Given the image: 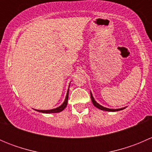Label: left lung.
<instances>
[{"label":"left lung","mask_w":152,"mask_h":152,"mask_svg":"<svg viewBox=\"0 0 152 152\" xmlns=\"http://www.w3.org/2000/svg\"><path fill=\"white\" fill-rule=\"evenodd\" d=\"M90 96H91V101H92V102H93V105H94L96 107H97V108H99V110H104V111H108V112H116V111H120V110H124V109L126 108V107H123V108H120V109L107 108V107H103V106L100 105L99 103H97V102H96V100H95L94 98H93V94H92L91 92H90Z\"/></svg>","instance_id":"obj_1"}]
</instances>
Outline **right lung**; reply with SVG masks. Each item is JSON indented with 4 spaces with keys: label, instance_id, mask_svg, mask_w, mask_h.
<instances>
[{
    "label": "right lung",
    "instance_id": "1",
    "mask_svg": "<svg viewBox=\"0 0 152 152\" xmlns=\"http://www.w3.org/2000/svg\"><path fill=\"white\" fill-rule=\"evenodd\" d=\"M68 93H69V88L67 90V94H66V97H65V101H64L63 103L59 107H56L55 109H52V110H34L36 111L39 112V113H60L62 112L64 109L66 107V106L67 104V100H68Z\"/></svg>",
    "mask_w": 152,
    "mask_h": 152
}]
</instances>
